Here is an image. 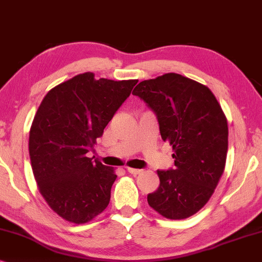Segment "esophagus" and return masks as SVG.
Instances as JSON below:
<instances>
[{"label":"esophagus","instance_id":"34e87169","mask_svg":"<svg viewBox=\"0 0 262 262\" xmlns=\"http://www.w3.org/2000/svg\"><path fill=\"white\" fill-rule=\"evenodd\" d=\"M127 171L132 175H139V173L142 172V170L140 169H133V167H127Z\"/></svg>","mask_w":262,"mask_h":262}]
</instances>
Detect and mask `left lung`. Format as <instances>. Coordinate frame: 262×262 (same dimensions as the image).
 Segmentation results:
<instances>
[{
  "instance_id": "obj_1",
  "label": "left lung",
  "mask_w": 262,
  "mask_h": 262,
  "mask_svg": "<svg viewBox=\"0 0 262 262\" xmlns=\"http://www.w3.org/2000/svg\"><path fill=\"white\" fill-rule=\"evenodd\" d=\"M133 95L158 118L163 141L172 146L173 169L158 170L160 184L148 205L167 219H186L210 200L224 172L228 120L207 86L176 73L144 80Z\"/></svg>"
}]
</instances>
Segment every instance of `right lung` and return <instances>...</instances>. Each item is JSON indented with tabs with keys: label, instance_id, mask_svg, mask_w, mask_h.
I'll list each match as a JSON object with an SVG mask.
<instances>
[{
	"label": "right lung",
	"instance_id": "add662e5",
	"mask_svg": "<svg viewBox=\"0 0 262 262\" xmlns=\"http://www.w3.org/2000/svg\"><path fill=\"white\" fill-rule=\"evenodd\" d=\"M138 80L95 79L91 72L55 86L41 100L30 129L29 151L38 189L64 221L85 224L109 205L114 167L86 153Z\"/></svg>",
	"mask_w": 262,
	"mask_h": 262
}]
</instances>
